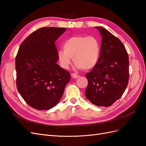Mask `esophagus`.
I'll list each match as a JSON object with an SVG mask.
<instances>
[{
	"mask_svg": "<svg viewBox=\"0 0 146 146\" xmlns=\"http://www.w3.org/2000/svg\"><path fill=\"white\" fill-rule=\"evenodd\" d=\"M71 76L74 78H78L79 77H80V76H78V75H77L76 74H71Z\"/></svg>",
	"mask_w": 146,
	"mask_h": 146,
	"instance_id": "34e87169",
	"label": "esophagus"
}]
</instances>
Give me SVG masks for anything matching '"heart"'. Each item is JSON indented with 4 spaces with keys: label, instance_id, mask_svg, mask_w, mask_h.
<instances>
[{
    "label": "heart",
    "instance_id": "obj_1",
    "mask_svg": "<svg viewBox=\"0 0 146 146\" xmlns=\"http://www.w3.org/2000/svg\"><path fill=\"white\" fill-rule=\"evenodd\" d=\"M63 50L57 53L60 66L68 69L72 58L77 68L89 70L94 68L100 58V48L98 39L94 36L77 35L68 38L63 43Z\"/></svg>",
    "mask_w": 146,
    "mask_h": 146
}]
</instances>
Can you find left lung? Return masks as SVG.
<instances>
[{
  "instance_id": "obj_1",
  "label": "left lung",
  "mask_w": 146,
  "mask_h": 146,
  "mask_svg": "<svg viewBox=\"0 0 146 146\" xmlns=\"http://www.w3.org/2000/svg\"><path fill=\"white\" fill-rule=\"evenodd\" d=\"M102 36L98 63L86 74L85 96L92 104L110 107L121 98L129 83V60L124 46L109 31L101 27Z\"/></svg>"
}]
</instances>
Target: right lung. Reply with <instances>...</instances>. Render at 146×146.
I'll return each instance as SVG.
<instances>
[{
    "mask_svg": "<svg viewBox=\"0 0 146 146\" xmlns=\"http://www.w3.org/2000/svg\"><path fill=\"white\" fill-rule=\"evenodd\" d=\"M66 28L43 27L35 31L21 44L15 64L16 86L28 105L38 110L58 104L70 74L56 63L55 41Z\"/></svg>",
    "mask_w": 146,
    "mask_h": 146,
    "instance_id": "1",
    "label": "right lung"
}]
</instances>
